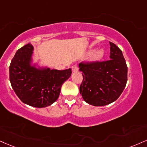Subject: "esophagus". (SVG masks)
Instances as JSON below:
<instances>
[{
    "label": "esophagus",
    "instance_id": "obj_1",
    "mask_svg": "<svg viewBox=\"0 0 147 147\" xmlns=\"http://www.w3.org/2000/svg\"><path fill=\"white\" fill-rule=\"evenodd\" d=\"M71 68H72V72H77L79 70V68H78V66H77V65H73V66H72Z\"/></svg>",
    "mask_w": 147,
    "mask_h": 147
}]
</instances>
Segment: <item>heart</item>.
I'll use <instances>...</instances> for the list:
<instances>
[{"label": "heart", "mask_w": 147, "mask_h": 147, "mask_svg": "<svg viewBox=\"0 0 147 147\" xmlns=\"http://www.w3.org/2000/svg\"><path fill=\"white\" fill-rule=\"evenodd\" d=\"M105 55V51L102 49H97L94 50L89 55V60L92 62L99 61Z\"/></svg>", "instance_id": "heart-1"}]
</instances>
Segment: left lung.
<instances>
[{
    "mask_svg": "<svg viewBox=\"0 0 147 147\" xmlns=\"http://www.w3.org/2000/svg\"><path fill=\"white\" fill-rule=\"evenodd\" d=\"M109 60L80 63L83 81L79 87L83 99L94 106L114 102L124 90L127 81V66L122 51L109 42Z\"/></svg>",
    "mask_w": 147,
    "mask_h": 147,
    "instance_id": "left-lung-1",
    "label": "left lung"
}]
</instances>
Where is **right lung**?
I'll return each instance as SVG.
<instances>
[{"label": "right lung", "instance_id": "obj_1", "mask_svg": "<svg viewBox=\"0 0 147 147\" xmlns=\"http://www.w3.org/2000/svg\"><path fill=\"white\" fill-rule=\"evenodd\" d=\"M31 43L18 49L9 66L13 90L26 105L42 108L52 105L59 96L61 86L72 74L71 68L58 70L33 63Z\"/></svg>", "mask_w": 147, "mask_h": 147}]
</instances>
